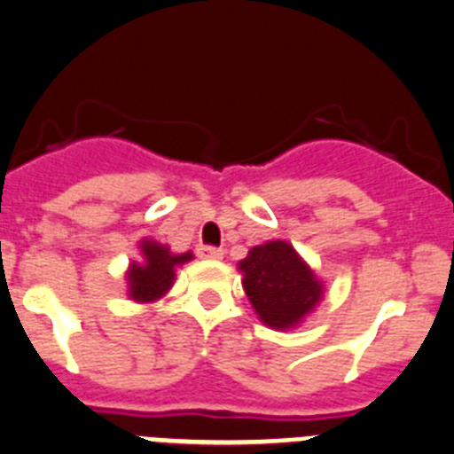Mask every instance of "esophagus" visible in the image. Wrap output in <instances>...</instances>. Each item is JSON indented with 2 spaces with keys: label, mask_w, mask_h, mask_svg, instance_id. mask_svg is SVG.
I'll return each instance as SVG.
<instances>
[{
  "label": "esophagus",
  "mask_w": 454,
  "mask_h": 454,
  "mask_svg": "<svg viewBox=\"0 0 454 454\" xmlns=\"http://www.w3.org/2000/svg\"><path fill=\"white\" fill-rule=\"evenodd\" d=\"M198 256L214 258V261H218V258L224 256V252L220 247H214V245H200V247H198Z\"/></svg>",
  "instance_id": "1"
}]
</instances>
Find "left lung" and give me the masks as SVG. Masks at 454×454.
I'll use <instances>...</instances> for the list:
<instances>
[{
    "instance_id": "obj_1",
    "label": "left lung",
    "mask_w": 454,
    "mask_h": 454,
    "mask_svg": "<svg viewBox=\"0 0 454 454\" xmlns=\"http://www.w3.org/2000/svg\"><path fill=\"white\" fill-rule=\"evenodd\" d=\"M245 294L265 325L294 327L323 294V285L285 240L258 245L240 261Z\"/></svg>"
}]
</instances>
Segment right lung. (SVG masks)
<instances>
[{
	"instance_id": "right-lung-1",
	"label": "right lung",
	"mask_w": 454,
	"mask_h": 454,
	"mask_svg": "<svg viewBox=\"0 0 454 454\" xmlns=\"http://www.w3.org/2000/svg\"><path fill=\"white\" fill-rule=\"evenodd\" d=\"M142 254L145 262L133 265L129 271V294L133 301H155L165 294L167 289L174 285L176 265L192 261V254H180L174 256L165 245H158L153 240H142Z\"/></svg>"
}]
</instances>
